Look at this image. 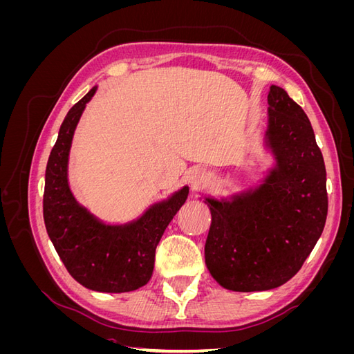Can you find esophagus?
<instances>
[{
	"mask_svg": "<svg viewBox=\"0 0 354 354\" xmlns=\"http://www.w3.org/2000/svg\"><path fill=\"white\" fill-rule=\"evenodd\" d=\"M205 177H207V173L203 169H201V168H196V169H192L190 173H189V181L194 186H198V185H201L203 180H205Z\"/></svg>",
	"mask_w": 354,
	"mask_h": 354,
	"instance_id": "esophagus-1",
	"label": "esophagus"
}]
</instances>
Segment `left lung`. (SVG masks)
<instances>
[{"mask_svg":"<svg viewBox=\"0 0 354 354\" xmlns=\"http://www.w3.org/2000/svg\"><path fill=\"white\" fill-rule=\"evenodd\" d=\"M263 146L273 158L259 183L220 199L211 211L205 264L223 288L269 291L301 269L324 232L326 169L307 115L272 85Z\"/></svg>","mask_w":354,"mask_h":354,"instance_id":"obj_1","label":"left lung"}]
</instances>
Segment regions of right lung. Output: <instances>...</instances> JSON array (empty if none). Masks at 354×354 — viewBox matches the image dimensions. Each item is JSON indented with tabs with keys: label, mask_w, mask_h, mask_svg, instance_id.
Returning a JSON list of instances; mask_svg holds the SVG:
<instances>
[{
	"label": "right lung",
	"mask_w": 354,
	"mask_h": 354,
	"mask_svg": "<svg viewBox=\"0 0 354 354\" xmlns=\"http://www.w3.org/2000/svg\"><path fill=\"white\" fill-rule=\"evenodd\" d=\"M95 91L97 85L72 106L60 125L46 169L44 223L75 281L97 292H130L151 281L156 246L186 202L189 186L152 203L142 216L127 223H104L81 205L69 186V153L81 115Z\"/></svg>",
	"instance_id": "add662e5"
}]
</instances>
